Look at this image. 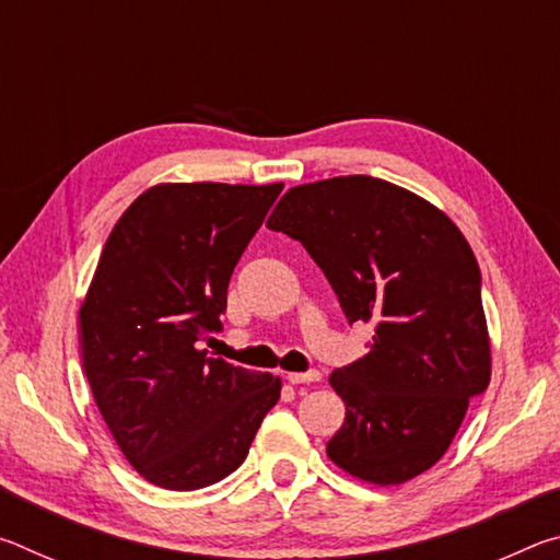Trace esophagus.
<instances>
[{
  "mask_svg": "<svg viewBox=\"0 0 560 560\" xmlns=\"http://www.w3.org/2000/svg\"><path fill=\"white\" fill-rule=\"evenodd\" d=\"M287 381L291 385H301V383H318L320 373L318 371H308V373H289Z\"/></svg>",
  "mask_w": 560,
  "mask_h": 560,
  "instance_id": "1",
  "label": "esophagus"
}]
</instances>
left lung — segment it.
<instances>
[{
	"label": "left lung",
	"mask_w": 560,
	"mask_h": 560,
	"mask_svg": "<svg viewBox=\"0 0 560 560\" xmlns=\"http://www.w3.org/2000/svg\"><path fill=\"white\" fill-rule=\"evenodd\" d=\"M267 226L306 246L348 324L375 326L371 350L328 377L346 402L330 462L377 487L434 467L491 381L481 273L457 224L410 189L348 175L291 187Z\"/></svg>",
	"instance_id": "left-lung-1"
}]
</instances>
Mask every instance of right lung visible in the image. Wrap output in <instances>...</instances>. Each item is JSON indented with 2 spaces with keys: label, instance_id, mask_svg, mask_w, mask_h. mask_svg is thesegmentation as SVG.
I'll list each match as a JSON object with an SVG mask.
<instances>
[{
  "label": "right lung",
  "instance_id": "add662e5",
  "mask_svg": "<svg viewBox=\"0 0 560 560\" xmlns=\"http://www.w3.org/2000/svg\"><path fill=\"white\" fill-rule=\"evenodd\" d=\"M283 189L163 183L113 226L79 311L81 358L113 440L150 485L192 491L246 459L281 377L212 358L226 287Z\"/></svg>",
  "mask_w": 560,
  "mask_h": 560
}]
</instances>
